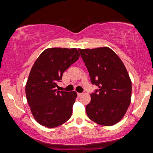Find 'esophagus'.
Returning a JSON list of instances; mask_svg holds the SVG:
<instances>
[{"instance_id": "obj_1", "label": "esophagus", "mask_w": 153, "mask_h": 153, "mask_svg": "<svg viewBox=\"0 0 153 153\" xmlns=\"http://www.w3.org/2000/svg\"><path fill=\"white\" fill-rule=\"evenodd\" d=\"M82 95V93H77V96H78L79 97H81V96Z\"/></svg>"}]
</instances>
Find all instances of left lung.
I'll use <instances>...</instances> for the list:
<instances>
[{
  "mask_svg": "<svg viewBox=\"0 0 153 153\" xmlns=\"http://www.w3.org/2000/svg\"><path fill=\"white\" fill-rule=\"evenodd\" d=\"M92 84L98 87L86 105L88 117L111 126L123 117L131 102V82L120 58L108 47L78 49Z\"/></svg>",
  "mask_w": 153,
  "mask_h": 153,
  "instance_id": "1",
  "label": "left lung"
}]
</instances>
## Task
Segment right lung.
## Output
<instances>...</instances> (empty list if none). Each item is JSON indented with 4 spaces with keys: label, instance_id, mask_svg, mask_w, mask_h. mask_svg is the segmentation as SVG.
I'll use <instances>...</instances> for the list:
<instances>
[{
    "label": "right lung",
    "instance_id": "add662e5",
    "mask_svg": "<svg viewBox=\"0 0 153 153\" xmlns=\"http://www.w3.org/2000/svg\"><path fill=\"white\" fill-rule=\"evenodd\" d=\"M76 48H51L44 51L32 67L25 94L35 120L46 128L62 125L71 117L77 93L59 91L64 71L77 61Z\"/></svg>",
    "mask_w": 153,
    "mask_h": 153
}]
</instances>
